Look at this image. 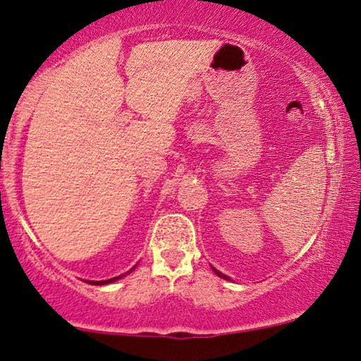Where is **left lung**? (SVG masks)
Here are the masks:
<instances>
[{
  "label": "left lung",
  "instance_id": "left-lung-1",
  "mask_svg": "<svg viewBox=\"0 0 361 361\" xmlns=\"http://www.w3.org/2000/svg\"><path fill=\"white\" fill-rule=\"evenodd\" d=\"M214 271H215V274H216V276H220V278H223V279H230V278H228V276H226V274H223V273H220L219 270H215V268H214Z\"/></svg>",
  "mask_w": 361,
  "mask_h": 361
}]
</instances>
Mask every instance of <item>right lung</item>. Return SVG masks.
Segmentation results:
<instances>
[{
	"label": "right lung",
	"mask_w": 361,
	"mask_h": 361,
	"mask_svg": "<svg viewBox=\"0 0 361 361\" xmlns=\"http://www.w3.org/2000/svg\"><path fill=\"white\" fill-rule=\"evenodd\" d=\"M136 268V265L131 268L130 271H127V273H123V274H120V276H116V278H112V279H106V281H87V283H91V284H96V286H101V284H109V283H112V281H117V279H120V278H123L125 274H128V273H131Z\"/></svg>",
	"instance_id": "add662e5"
}]
</instances>
